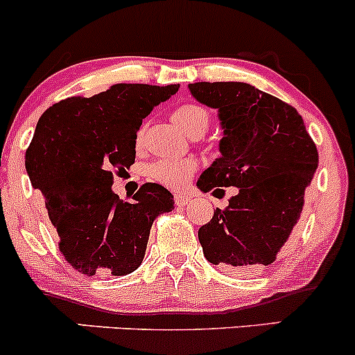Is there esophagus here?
I'll list each match as a JSON object with an SVG mask.
<instances>
[{
    "label": "esophagus",
    "mask_w": 355,
    "mask_h": 355,
    "mask_svg": "<svg viewBox=\"0 0 355 355\" xmlns=\"http://www.w3.org/2000/svg\"><path fill=\"white\" fill-rule=\"evenodd\" d=\"M191 202V196L188 195H182V193H178V195H174V203L178 205V207H184L186 203Z\"/></svg>",
    "instance_id": "34e87169"
}]
</instances>
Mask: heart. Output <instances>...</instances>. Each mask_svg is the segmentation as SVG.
Returning a JSON list of instances; mask_svg holds the SVG:
<instances>
[{
  "instance_id": "heart-1",
  "label": "heart",
  "mask_w": 355,
  "mask_h": 355,
  "mask_svg": "<svg viewBox=\"0 0 355 355\" xmlns=\"http://www.w3.org/2000/svg\"><path fill=\"white\" fill-rule=\"evenodd\" d=\"M174 123L184 131L186 135L200 137L207 131L210 123V114L202 105L198 104H182L173 112ZM144 140V130L137 133V147H140ZM198 169V162L195 159H166L157 160L148 167V178L157 184H162L171 189H181L189 178Z\"/></svg>"
}]
</instances>
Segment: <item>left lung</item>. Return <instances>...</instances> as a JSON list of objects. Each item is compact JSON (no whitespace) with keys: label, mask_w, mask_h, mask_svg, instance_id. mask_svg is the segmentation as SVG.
<instances>
[{"label":"left lung","mask_w":355,"mask_h":355,"mask_svg":"<svg viewBox=\"0 0 355 355\" xmlns=\"http://www.w3.org/2000/svg\"><path fill=\"white\" fill-rule=\"evenodd\" d=\"M189 90L218 109L224 128L222 157L196 184L205 193L239 188L229 207L200 227L205 258L232 273L270 265L302 214L316 145L295 107L248 83L198 82Z\"/></svg>","instance_id":"left-lung-1"}]
</instances>
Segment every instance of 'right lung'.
I'll use <instances>...</instances> for the list:
<instances>
[{
  "label": "right lung",
  "mask_w": 355,
  "mask_h": 355,
  "mask_svg": "<svg viewBox=\"0 0 355 355\" xmlns=\"http://www.w3.org/2000/svg\"><path fill=\"white\" fill-rule=\"evenodd\" d=\"M179 85L116 83L68 97L39 119L25 167L46 200L61 254L83 275L121 277L141 265L153 220L174 208L164 186L145 182L133 202L112 193L114 173L135 164L137 131Z\"/></svg>",
  "instance_id": "add662e5"
}]
</instances>
